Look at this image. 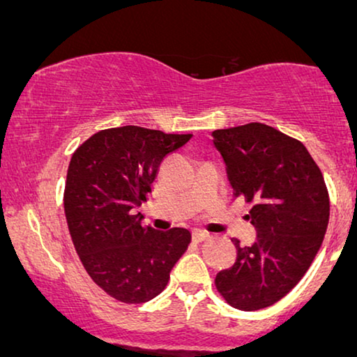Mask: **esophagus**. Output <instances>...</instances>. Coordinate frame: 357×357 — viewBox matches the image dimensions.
Segmentation results:
<instances>
[{
    "instance_id": "esophagus-1",
    "label": "esophagus",
    "mask_w": 357,
    "mask_h": 357,
    "mask_svg": "<svg viewBox=\"0 0 357 357\" xmlns=\"http://www.w3.org/2000/svg\"><path fill=\"white\" fill-rule=\"evenodd\" d=\"M208 238H209L208 231H203V230H195L193 231V241H196V243H201V241H204Z\"/></svg>"
}]
</instances>
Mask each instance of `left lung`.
I'll use <instances>...</instances> for the list:
<instances>
[{
    "label": "left lung",
    "mask_w": 357,
    "mask_h": 357,
    "mask_svg": "<svg viewBox=\"0 0 357 357\" xmlns=\"http://www.w3.org/2000/svg\"><path fill=\"white\" fill-rule=\"evenodd\" d=\"M235 196L255 203L248 219L257 231L251 246L234 240L236 261L215 275L231 306L257 311L296 287L316 257L328 225L322 172L301 142L266 123L213 132Z\"/></svg>",
    "instance_id": "1"
}]
</instances>
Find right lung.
I'll use <instances>...</instances> for the list:
<instances>
[{
  "label": "right lung",
  "instance_id": "obj_1",
  "mask_svg": "<svg viewBox=\"0 0 357 357\" xmlns=\"http://www.w3.org/2000/svg\"><path fill=\"white\" fill-rule=\"evenodd\" d=\"M191 137L137 126L106 128L72 154L64 191L72 241L93 282L117 301L158 296L187 251V229L143 227L133 209L153 190L162 159Z\"/></svg>",
  "mask_w": 357,
  "mask_h": 357
}]
</instances>
